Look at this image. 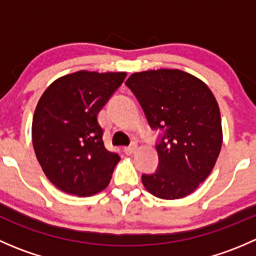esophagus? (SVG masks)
<instances>
[{"mask_svg": "<svg viewBox=\"0 0 256 256\" xmlns=\"http://www.w3.org/2000/svg\"><path fill=\"white\" fill-rule=\"evenodd\" d=\"M136 148H138V146H136V144H131V146L125 147V148H124V152H125L126 154H135Z\"/></svg>", "mask_w": 256, "mask_h": 256, "instance_id": "34e87169", "label": "esophagus"}]
</instances>
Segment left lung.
Here are the masks:
<instances>
[{
	"mask_svg": "<svg viewBox=\"0 0 256 256\" xmlns=\"http://www.w3.org/2000/svg\"><path fill=\"white\" fill-rule=\"evenodd\" d=\"M135 94L152 130H162L156 144L158 167L142 174L154 197L178 200L190 194L210 174L223 142L220 112L200 79L178 69L131 74L125 82Z\"/></svg>",
	"mask_w": 256,
	"mask_h": 256,
	"instance_id": "8db88e82",
	"label": "left lung"
}]
</instances>
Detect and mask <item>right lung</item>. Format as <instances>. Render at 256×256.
<instances>
[{
	"label": "right lung",
	"instance_id": "1",
	"mask_svg": "<svg viewBox=\"0 0 256 256\" xmlns=\"http://www.w3.org/2000/svg\"><path fill=\"white\" fill-rule=\"evenodd\" d=\"M126 73L80 70L46 89L33 115L32 142L46 176L78 197L108 187L120 156L102 140L98 114L122 84Z\"/></svg>",
	"mask_w": 256,
	"mask_h": 256
}]
</instances>
